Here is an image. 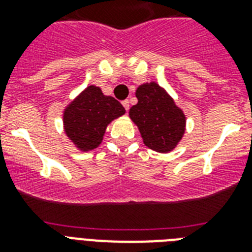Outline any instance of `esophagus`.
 <instances>
[{
	"instance_id": "obj_1",
	"label": "esophagus",
	"mask_w": 252,
	"mask_h": 252,
	"mask_svg": "<svg viewBox=\"0 0 252 252\" xmlns=\"http://www.w3.org/2000/svg\"><path fill=\"white\" fill-rule=\"evenodd\" d=\"M122 106L125 107V110L127 111L128 108H130V102H128L127 99H125V101H122Z\"/></svg>"
}]
</instances>
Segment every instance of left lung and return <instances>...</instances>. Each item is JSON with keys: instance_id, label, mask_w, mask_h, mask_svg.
Wrapping results in <instances>:
<instances>
[{"instance_id": "8db88e82", "label": "left lung", "mask_w": 252, "mask_h": 252, "mask_svg": "<svg viewBox=\"0 0 252 252\" xmlns=\"http://www.w3.org/2000/svg\"><path fill=\"white\" fill-rule=\"evenodd\" d=\"M137 103L130 108V117L139 127L148 148L168 153L177 146L186 130V116L159 84H142L136 91Z\"/></svg>"}]
</instances>
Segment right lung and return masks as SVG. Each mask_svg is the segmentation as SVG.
Segmentation results:
<instances>
[{"instance_id": "add662e5", "label": "right lung", "mask_w": 252, "mask_h": 252, "mask_svg": "<svg viewBox=\"0 0 252 252\" xmlns=\"http://www.w3.org/2000/svg\"><path fill=\"white\" fill-rule=\"evenodd\" d=\"M124 113L117 99L90 86L64 111V130L79 150H93L101 144L107 125Z\"/></svg>"}]
</instances>
